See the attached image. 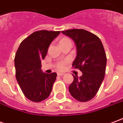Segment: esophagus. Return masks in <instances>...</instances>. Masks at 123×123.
I'll use <instances>...</instances> for the list:
<instances>
[{
    "label": "esophagus",
    "mask_w": 123,
    "mask_h": 123,
    "mask_svg": "<svg viewBox=\"0 0 123 123\" xmlns=\"http://www.w3.org/2000/svg\"><path fill=\"white\" fill-rule=\"evenodd\" d=\"M64 74V73H61V72H58V73H57V75H58V76H63Z\"/></svg>",
    "instance_id": "1"
}]
</instances>
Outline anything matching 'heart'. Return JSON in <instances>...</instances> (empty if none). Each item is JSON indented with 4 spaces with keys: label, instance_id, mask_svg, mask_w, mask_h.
Listing matches in <instances>:
<instances>
[{
    "label": "heart",
    "instance_id": "obj_1",
    "mask_svg": "<svg viewBox=\"0 0 123 123\" xmlns=\"http://www.w3.org/2000/svg\"><path fill=\"white\" fill-rule=\"evenodd\" d=\"M68 43H71V41L67 37H62V39H61V40L59 41V45H60ZM67 64H68V61H62L58 62L56 64V69L59 70H62L65 68V66Z\"/></svg>",
    "mask_w": 123,
    "mask_h": 123
}]
</instances>
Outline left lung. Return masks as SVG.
Here are the masks:
<instances>
[{
	"instance_id": "1",
	"label": "left lung",
	"mask_w": 123,
	"mask_h": 123,
	"mask_svg": "<svg viewBox=\"0 0 123 123\" xmlns=\"http://www.w3.org/2000/svg\"><path fill=\"white\" fill-rule=\"evenodd\" d=\"M61 32L74 41L77 56L72 67L82 72L80 78L72 74L74 80L68 88L70 93L81 102L91 100L98 93L105 74L107 57L103 44L97 35L83 29Z\"/></svg>"
}]
</instances>
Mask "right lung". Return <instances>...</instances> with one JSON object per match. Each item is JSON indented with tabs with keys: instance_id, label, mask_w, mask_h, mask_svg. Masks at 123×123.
Instances as JSON below:
<instances>
[{
	"instance_id": "1",
	"label": "right lung",
	"mask_w": 123,
	"mask_h": 123,
	"mask_svg": "<svg viewBox=\"0 0 123 123\" xmlns=\"http://www.w3.org/2000/svg\"><path fill=\"white\" fill-rule=\"evenodd\" d=\"M60 31H35L20 43L14 58L16 78L24 95L33 102L48 98L56 80V73H43L41 61L45 59L52 41Z\"/></svg>"
}]
</instances>
